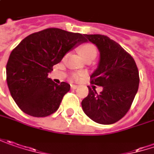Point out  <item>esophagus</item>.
I'll list each match as a JSON object with an SVG mask.
<instances>
[{"label":"esophagus","mask_w":154,"mask_h":154,"mask_svg":"<svg viewBox=\"0 0 154 154\" xmlns=\"http://www.w3.org/2000/svg\"><path fill=\"white\" fill-rule=\"evenodd\" d=\"M77 88H78V86H77V85H73V84L71 85V88L72 89H76Z\"/></svg>","instance_id":"esophagus-1"}]
</instances>
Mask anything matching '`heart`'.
Here are the masks:
<instances>
[{
  "label": "heart",
  "mask_w": 154,
  "mask_h": 154,
  "mask_svg": "<svg viewBox=\"0 0 154 154\" xmlns=\"http://www.w3.org/2000/svg\"><path fill=\"white\" fill-rule=\"evenodd\" d=\"M80 53H81V56L84 59L88 57L95 58L97 54V50L94 46H93L91 44H87V45H84L83 47H81V49H80ZM80 76H81V74H74L73 78L77 80L80 78Z\"/></svg>",
  "instance_id": "1"
}]
</instances>
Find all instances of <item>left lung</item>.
<instances>
[{"label":"left lung","mask_w":154,"mask_h":154,"mask_svg":"<svg viewBox=\"0 0 154 154\" xmlns=\"http://www.w3.org/2000/svg\"><path fill=\"white\" fill-rule=\"evenodd\" d=\"M100 51L96 70L91 83L102 87L98 94L88 88V95L81 101L84 112L102 125H110L123 118L134 101L139 88V71L134 58L119 44L101 35H84Z\"/></svg>","instance_id":"obj_1"}]
</instances>
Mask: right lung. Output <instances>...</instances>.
I'll list each match as a JSON object with an SVG mask.
<instances>
[{
    "label": "right lung",
    "mask_w": 154,
    "mask_h": 154,
    "mask_svg": "<svg viewBox=\"0 0 154 154\" xmlns=\"http://www.w3.org/2000/svg\"><path fill=\"white\" fill-rule=\"evenodd\" d=\"M84 42L81 34L47 28L27 36L12 51L6 66L7 83L21 111L34 117L57 111L70 85L55 84L48 75L67 52Z\"/></svg>",
    "instance_id": "obj_1"
}]
</instances>
